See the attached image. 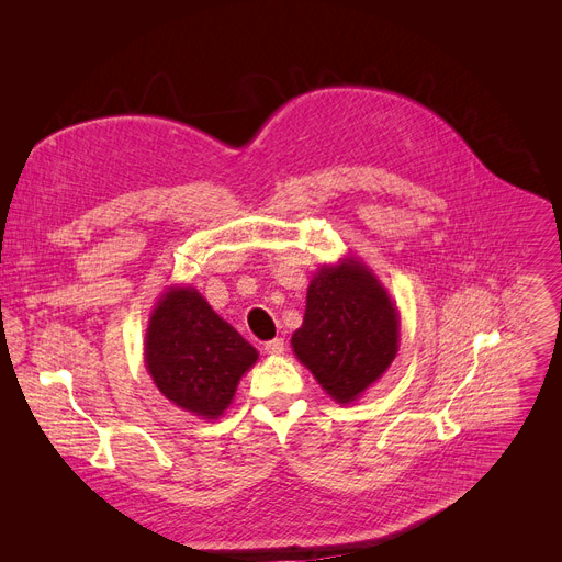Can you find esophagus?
<instances>
[{
  "instance_id": "obj_1",
  "label": "esophagus",
  "mask_w": 562,
  "mask_h": 562,
  "mask_svg": "<svg viewBox=\"0 0 562 562\" xmlns=\"http://www.w3.org/2000/svg\"><path fill=\"white\" fill-rule=\"evenodd\" d=\"M263 350L269 352V356H282V352H284V339H282V337H276V339H271V341H266V344H263Z\"/></svg>"
}]
</instances>
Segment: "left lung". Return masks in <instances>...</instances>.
<instances>
[{
	"label": "left lung",
	"instance_id": "8db88e82",
	"mask_svg": "<svg viewBox=\"0 0 562 562\" xmlns=\"http://www.w3.org/2000/svg\"><path fill=\"white\" fill-rule=\"evenodd\" d=\"M296 358L337 403L358 401L398 352V312L385 286L358 259L323 266L307 289Z\"/></svg>",
	"mask_w": 562,
	"mask_h": 562
}]
</instances>
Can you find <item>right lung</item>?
<instances>
[{
	"mask_svg": "<svg viewBox=\"0 0 562 562\" xmlns=\"http://www.w3.org/2000/svg\"><path fill=\"white\" fill-rule=\"evenodd\" d=\"M257 350L193 286H170L145 333V367L177 407L218 419Z\"/></svg>",
	"mask_w": 562,
	"mask_h": 562,
	"instance_id": "right-lung-1",
	"label": "right lung"
}]
</instances>
